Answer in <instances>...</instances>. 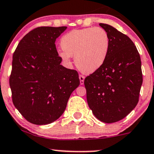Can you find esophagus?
<instances>
[{"label":"esophagus","instance_id":"34e87169","mask_svg":"<svg viewBox=\"0 0 154 154\" xmlns=\"http://www.w3.org/2000/svg\"><path fill=\"white\" fill-rule=\"evenodd\" d=\"M79 82H80V85H82L84 84V80H85V77L82 75H79Z\"/></svg>","mask_w":154,"mask_h":154}]
</instances>
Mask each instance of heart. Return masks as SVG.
<instances>
[{"mask_svg": "<svg viewBox=\"0 0 154 154\" xmlns=\"http://www.w3.org/2000/svg\"><path fill=\"white\" fill-rule=\"evenodd\" d=\"M60 44L63 51L59 52V57L66 62L75 57L76 66L85 74L99 69L110 50L108 34L100 27L72 30L62 37Z\"/></svg>", "mask_w": 154, "mask_h": 154, "instance_id": "heart-1", "label": "heart"}]
</instances>
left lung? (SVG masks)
<instances>
[{
	"label": "left lung",
	"instance_id": "1",
	"mask_svg": "<svg viewBox=\"0 0 154 154\" xmlns=\"http://www.w3.org/2000/svg\"><path fill=\"white\" fill-rule=\"evenodd\" d=\"M110 50L103 66L85 79L87 100L94 116L106 123L119 121L138 104L143 82L141 61L128 36L108 24Z\"/></svg>",
	"mask_w": 154,
	"mask_h": 154
}]
</instances>
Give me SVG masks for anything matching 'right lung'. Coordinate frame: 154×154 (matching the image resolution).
Segmentation results:
<instances>
[{"label": "right lung", "mask_w": 154, "mask_h": 154, "mask_svg": "<svg viewBox=\"0 0 154 154\" xmlns=\"http://www.w3.org/2000/svg\"><path fill=\"white\" fill-rule=\"evenodd\" d=\"M66 26H41L20 41L13 55L9 78L12 100L23 117L35 125L57 120L72 92L79 85L78 72L61 65L55 45Z\"/></svg>", "instance_id": "right-lung-1"}]
</instances>
